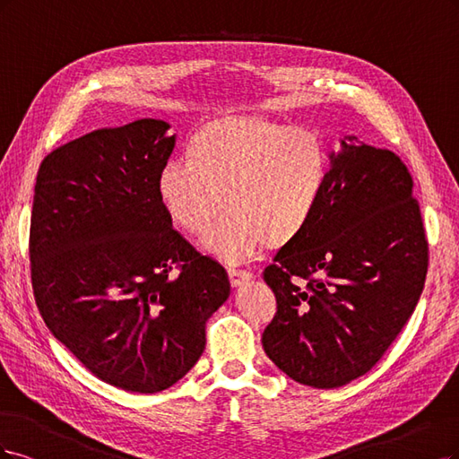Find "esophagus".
Segmentation results:
<instances>
[{
	"instance_id": "1",
	"label": "esophagus",
	"mask_w": 459,
	"mask_h": 459,
	"mask_svg": "<svg viewBox=\"0 0 459 459\" xmlns=\"http://www.w3.org/2000/svg\"><path fill=\"white\" fill-rule=\"evenodd\" d=\"M229 278H230V284H232L234 288H240L242 284L249 282V280H251V273L240 271V269H229Z\"/></svg>"
}]
</instances>
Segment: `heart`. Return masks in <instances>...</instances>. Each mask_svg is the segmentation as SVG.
Listing matches in <instances>:
<instances>
[{
	"label": "heart",
	"instance_id": "heart-1",
	"mask_svg": "<svg viewBox=\"0 0 459 459\" xmlns=\"http://www.w3.org/2000/svg\"><path fill=\"white\" fill-rule=\"evenodd\" d=\"M158 175V198L173 223L202 232V247L242 263L267 242L298 240L326 196L332 154L318 135L261 117H223L200 127Z\"/></svg>",
	"mask_w": 459,
	"mask_h": 459
}]
</instances>
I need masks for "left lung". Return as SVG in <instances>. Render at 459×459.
Returning <instances> with one entry per match:
<instances>
[{
  "label": "left lung",
  "mask_w": 459,
  "mask_h": 459,
  "mask_svg": "<svg viewBox=\"0 0 459 459\" xmlns=\"http://www.w3.org/2000/svg\"><path fill=\"white\" fill-rule=\"evenodd\" d=\"M330 154L315 219L263 273L278 308L263 349L288 377L316 389L342 387L376 366L416 308L429 263L401 158L357 135Z\"/></svg>",
  "instance_id": "8db88e82"
}]
</instances>
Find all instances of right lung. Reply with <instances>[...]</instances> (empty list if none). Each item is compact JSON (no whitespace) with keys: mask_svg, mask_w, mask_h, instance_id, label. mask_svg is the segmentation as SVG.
Returning a JSON list of instances; mask_svg holds the SVG:
<instances>
[{"mask_svg":"<svg viewBox=\"0 0 459 459\" xmlns=\"http://www.w3.org/2000/svg\"><path fill=\"white\" fill-rule=\"evenodd\" d=\"M169 127L143 117L87 133L46 156L34 188L39 315L93 376L131 393L186 376L205 349V322L230 295L227 271L173 230L158 198Z\"/></svg>","mask_w":459,"mask_h":459,"instance_id":"1","label":"right lung"}]
</instances>
